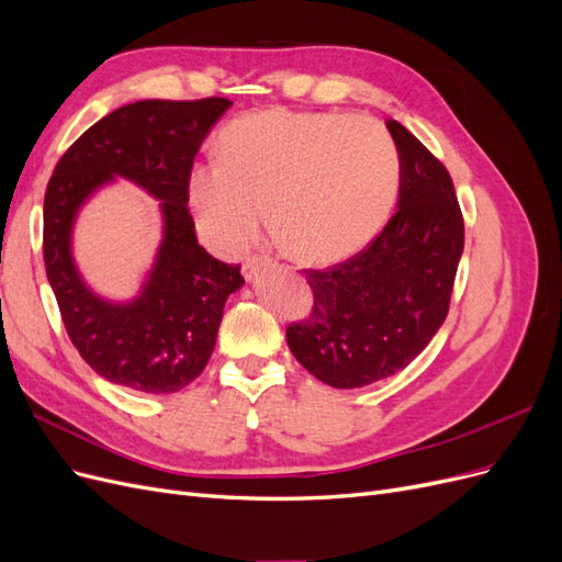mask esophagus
Returning <instances> with one entry per match:
<instances>
[{"label":"esophagus","mask_w":562,"mask_h":562,"mask_svg":"<svg viewBox=\"0 0 562 562\" xmlns=\"http://www.w3.org/2000/svg\"><path fill=\"white\" fill-rule=\"evenodd\" d=\"M269 265V258H258V255H250V258H246L244 267H241V274L246 281H252L255 277H258V269Z\"/></svg>","instance_id":"34e87169"}]
</instances>
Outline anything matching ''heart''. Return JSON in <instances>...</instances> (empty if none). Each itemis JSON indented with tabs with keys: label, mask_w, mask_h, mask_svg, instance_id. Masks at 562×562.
Listing matches in <instances>:
<instances>
[{
	"label": "heart",
	"mask_w": 562,
	"mask_h": 562,
	"mask_svg": "<svg viewBox=\"0 0 562 562\" xmlns=\"http://www.w3.org/2000/svg\"><path fill=\"white\" fill-rule=\"evenodd\" d=\"M401 157L368 116L271 110L232 122L217 161L192 168L187 192L203 236L223 252L244 248L262 203L293 258L330 265L361 250L394 209Z\"/></svg>",
	"instance_id": "1"
}]
</instances>
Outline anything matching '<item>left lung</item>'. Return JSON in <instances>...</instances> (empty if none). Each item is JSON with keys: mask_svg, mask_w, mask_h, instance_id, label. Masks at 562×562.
<instances>
[{"mask_svg": "<svg viewBox=\"0 0 562 562\" xmlns=\"http://www.w3.org/2000/svg\"><path fill=\"white\" fill-rule=\"evenodd\" d=\"M401 157L398 209L368 248L328 269H304L314 293L310 318L291 323L288 347L335 389L391 378L443 326L464 217L448 168L389 119Z\"/></svg>", "mask_w": 562, "mask_h": 562, "instance_id": "obj_1", "label": "left lung"}]
</instances>
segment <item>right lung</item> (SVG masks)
<instances>
[{"label":"right lung","instance_id":"right-lung-1","mask_svg":"<svg viewBox=\"0 0 562 562\" xmlns=\"http://www.w3.org/2000/svg\"><path fill=\"white\" fill-rule=\"evenodd\" d=\"M227 98L138 100L95 122L65 151L44 196L46 277L72 345L100 378L140 394H173L206 368L241 265L199 246L187 182ZM126 177L159 198L165 236L156 265L128 303L95 296L71 258V227L86 199Z\"/></svg>","mask_w":562,"mask_h":562}]
</instances>
